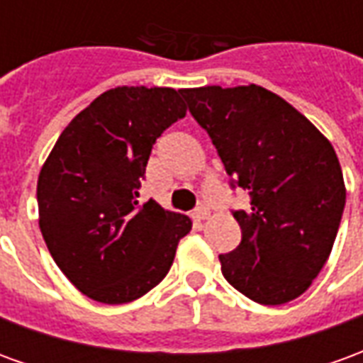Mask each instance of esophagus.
Returning <instances> with one entry per match:
<instances>
[{
    "instance_id": "esophagus-1",
    "label": "esophagus",
    "mask_w": 363,
    "mask_h": 363,
    "mask_svg": "<svg viewBox=\"0 0 363 363\" xmlns=\"http://www.w3.org/2000/svg\"><path fill=\"white\" fill-rule=\"evenodd\" d=\"M208 216H210V208H208V206H198L196 210H194V213H192V218L196 221H204Z\"/></svg>"
}]
</instances>
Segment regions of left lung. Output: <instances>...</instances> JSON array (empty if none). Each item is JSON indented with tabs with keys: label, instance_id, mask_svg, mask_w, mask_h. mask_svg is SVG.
<instances>
[{
	"label": "left lung",
	"instance_id": "1",
	"mask_svg": "<svg viewBox=\"0 0 363 363\" xmlns=\"http://www.w3.org/2000/svg\"><path fill=\"white\" fill-rule=\"evenodd\" d=\"M212 138L231 186L249 192L237 210L241 243L220 255L221 274L260 305L303 294L333 251L346 204L335 147L303 114L259 85L182 89Z\"/></svg>",
	"mask_w": 363,
	"mask_h": 363
}]
</instances>
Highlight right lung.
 <instances>
[{"label":"right lung","mask_w":363,"mask_h":363,"mask_svg":"<svg viewBox=\"0 0 363 363\" xmlns=\"http://www.w3.org/2000/svg\"><path fill=\"white\" fill-rule=\"evenodd\" d=\"M186 104L171 87L104 91L60 134L38 184V225L52 259L82 294L118 305L145 296L192 229L155 200L140 204L151 147Z\"/></svg>","instance_id":"1"}]
</instances>
